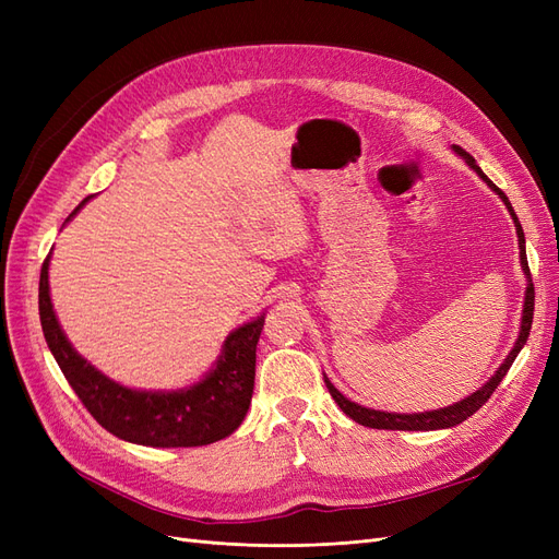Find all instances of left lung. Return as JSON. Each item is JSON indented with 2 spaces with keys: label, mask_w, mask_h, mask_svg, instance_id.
Wrapping results in <instances>:
<instances>
[{
  "label": "left lung",
  "mask_w": 559,
  "mask_h": 559,
  "mask_svg": "<svg viewBox=\"0 0 559 559\" xmlns=\"http://www.w3.org/2000/svg\"><path fill=\"white\" fill-rule=\"evenodd\" d=\"M456 154H460L473 170H476L480 175V179L492 189L501 200L503 205L509 207L513 222H515V230H518V245H520V261H522V270L524 275H527V294H524V310H522V326H520V335L518 341L511 349L509 357H506V361L499 366L497 373L487 380L485 386H480L478 392H473L468 399L454 403V405H448V408H441V411H429V413H413V415H396V413H380V411H370V408H364V405L359 403H352L349 399H345L337 389L331 384V380L324 376V382L329 386V392L333 396V401L341 405V411L352 417L354 421H359V425L364 427H370V429H392V431H433V429H448V427H456L462 425L464 419H468L473 413L480 411L483 405L487 403V399L495 394V389L499 386V382L503 380V376L509 373V368L513 366L515 357L520 354V349L524 347V343H527L530 337V329H532V319H534V284H532V273H530V265H527V253H524V233H522V226L518 222V216L511 207L509 198H506V193L501 189H497V186L487 179V175L480 170V167L476 165V160H473L471 154H466V151L462 146H452Z\"/></svg>",
  "instance_id": "left-lung-1"
}]
</instances>
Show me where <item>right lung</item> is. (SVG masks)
I'll use <instances>...</instances> for the list:
<instances>
[{
	"mask_svg": "<svg viewBox=\"0 0 559 559\" xmlns=\"http://www.w3.org/2000/svg\"><path fill=\"white\" fill-rule=\"evenodd\" d=\"M88 198L70 214V218ZM67 218V222H70ZM48 259L39 277V319L48 349L86 411L109 433L151 448H198L230 436L242 425L253 394L257 345L263 317L228 335L212 373L181 392H138L116 384L79 357L67 341L48 296Z\"/></svg>",
	"mask_w": 559,
	"mask_h": 559,
	"instance_id": "right-lung-1",
	"label": "right lung"
}]
</instances>
